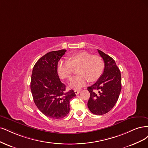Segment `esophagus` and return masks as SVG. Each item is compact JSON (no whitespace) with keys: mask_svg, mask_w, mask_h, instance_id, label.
<instances>
[{"mask_svg":"<svg viewBox=\"0 0 148 148\" xmlns=\"http://www.w3.org/2000/svg\"><path fill=\"white\" fill-rule=\"evenodd\" d=\"M80 90H75V91H74L75 95H78L80 93Z\"/></svg>","mask_w":148,"mask_h":148,"instance_id":"obj_1","label":"esophagus"}]
</instances>
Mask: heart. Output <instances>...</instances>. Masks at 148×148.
<instances>
[{"label": "heart", "instance_id": "obj_1", "mask_svg": "<svg viewBox=\"0 0 148 148\" xmlns=\"http://www.w3.org/2000/svg\"><path fill=\"white\" fill-rule=\"evenodd\" d=\"M78 68V75L71 79L70 88L79 89L90 80H97L103 73L104 62L99 55H93L87 51H82L71 55L69 61L61 60L57 64V71L62 79H70L74 68Z\"/></svg>", "mask_w": 148, "mask_h": 148}]
</instances>
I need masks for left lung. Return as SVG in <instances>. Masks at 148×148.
I'll list each match as a JSON object with an SVG mask.
<instances>
[{
	"label": "left lung",
	"mask_w": 148,
	"mask_h": 148,
	"mask_svg": "<svg viewBox=\"0 0 148 148\" xmlns=\"http://www.w3.org/2000/svg\"><path fill=\"white\" fill-rule=\"evenodd\" d=\"M98 51L104 60V68L97 82L87 88L90 94L87 106L93 114L103 115L110 111L117 101L122 88L121 74L111 56Z\"/></svg>",
	"instance_id": "obj_1"
}]
</instances>
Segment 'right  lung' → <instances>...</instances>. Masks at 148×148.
I'll return each instance as SVG.
<instances>
[{
	"instance_id": "obj_1",
	"label": "right lung",
	"mask_w": 148,
	"mask_h": 148,
	"mask_svg": "<svg viewBox=\"0 0 148 148\" xmlns=\"http://www.w3.org/2000/svg\"><path fill=\"white\" fill-rule=\"evenodd\" d=\"M66 50L49 52L37 61L33 68L31 90L40 111L47 117L59 119L69 113L70 100L75 96L74 90L64 92L57 71V64Z\"/></svg>"
}]
</instances>
